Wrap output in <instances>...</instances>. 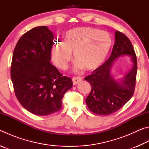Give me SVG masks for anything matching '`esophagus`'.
<instances>
[{
	"instance_id": "34e87169",
	"label": "esophagus",
	"mask_w": 149,
	"mask_h": 149,
	"mask_svg": "<svg viewBox=\"0 0 149 149\" xmlns=\"http://www.w3.org/2000/svg\"><path fill=\"white\" fill-rule=\"evenodd\" d=\"M82 80V78L81 77H72V82L74 85H76L78 83Z\"/></svg>"
}]
</instances>
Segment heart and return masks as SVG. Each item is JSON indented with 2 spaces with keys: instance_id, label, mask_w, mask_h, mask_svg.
I'll use <instances>...</instances> for the list:
<instances>
[{
  "instance_id": "obj_1",
  "label": "heart",
  "mask_w": 149,
  "mask_h": 149,
  "mask_svg": "<svg viewBox=\"0 0 149 149\" xmlns=\"http://www.w3.org/2000/svg\"><path fill=\"white\" fill-rule=\"evenodd\" d=\"M112 44V37L107 31L91 27H75L65 32L63 42L52 45V59L58 68L65 70L74 52L75 68L91 71L104 63Z\"/></svg>"
}]
</instances>
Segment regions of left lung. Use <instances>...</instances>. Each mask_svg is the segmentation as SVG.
<instances>
[{
	"instance_id": "left-lung-1",
	"label": "left lung",
	"mask_w": 149,
	"mask_h": 149,
	"mask_svg": "<svg viewBox=\"0 0 149 149\" xmlns=\"http://www.w3.org/2000/svg\"><path fill=\"white\" fill-rule=\"evenodd\" d=\"M122 55H130L134 66L119 83L111 76L110 71L115 59ZM137 72V57L132 42L125 34L116 31L110 57L92 74L85 77L91 86V91L85 99L90 111L95 114L107 116L120 110L134 93Z\"/></svg>"
}]
</instances>
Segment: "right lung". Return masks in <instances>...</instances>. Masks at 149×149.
<instances>
[{"label": "right lung", "instance_id": "add662e5", "mask_svg": "<svg viewBox=\"0 0 149 149\" xmlns=\"http://www.w3.org/2000/svg\"><path fill=\"white\" fill-rule=\"evenodd\" d=\"M54 35L47 26L29 30L14 50L10 75L17 99L32 114L48 116L59 111L65 93L72 87L50 61Z\"/></svg>", "mask_w": 149, "mask_h": 149}]
</instances>
